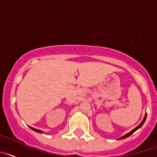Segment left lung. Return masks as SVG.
Returning a JSON list of instances; mask_svg holds the SVG:
<instances>
[{
	"label": "left lung",
	"mask_w": 157,
	"mask_h": 157,
	"mask_svg": "<svg viewBox=\"0 0 157 157\" xmlns=\"http://www.w3.org/2000/svg\"><path fill=\"white\" fill-rule=\"evenodd\" d=\"M146 116H147V115L145 114V117H144V119H143V120H142V122H141V123H140V124H139V125L138 126V127H136V128H134V130H131V131H130V132H129L128 134H125V135H124V136H123V137H121V138H119V139H124V138H128L129 136H130V135H131V134H133V133H134V132H135L136 130H138V129H139L140 127H141V126L143 125V124H144V123H145V120H146Z\"/></svg>",
	"instance_id": "left-lung-1"
}]
</instances>
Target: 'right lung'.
Instances as JSON below:
<instances>
[{
	"label": "right lung",
	"instance_id": "obj_1",
	"mask_svg": "<svg viewBox=\"0 0 157 157\" xmlns=\"http://www.w3.org/2000/svg\"><path fill=\"white\" fill-rule=\"evenodd\" d=\"M30 128L31 129V130H34V131H36V132H37V133H42V131H41L40 130H37V129H34V128H33V127H30Z\"/></svg>",
	"mask_w": 157,
	"mask_h": 157
}]
</instances>
